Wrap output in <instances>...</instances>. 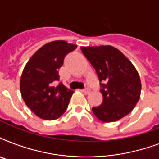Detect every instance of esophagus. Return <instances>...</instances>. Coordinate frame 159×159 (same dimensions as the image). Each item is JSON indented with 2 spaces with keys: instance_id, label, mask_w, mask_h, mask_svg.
<instances>
[{
  "instance_id": "obj_1",
  "label": "esophagus",
  "mask_w": 159,
  "mask_h": 159,
  "mask_svg": "<svg viewBox=\"0 0 159 159\" xmlns=\"http://www.w3.org/2000/svg\"><path fill=\"white\" fill-rule=\"evenodd\" d=\"M82 92H83V93H85V94H89L90 92H91V90H90L89 88H87V87H86V88H84V89L82 90Z\"/></svg>"
}]
</instances>
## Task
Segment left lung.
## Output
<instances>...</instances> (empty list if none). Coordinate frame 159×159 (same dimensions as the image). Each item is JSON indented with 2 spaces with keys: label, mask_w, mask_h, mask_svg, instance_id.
Instances as JSON below:
<instances>
[{
  "label": "left lung",
  "mask_w": 159,
  "mask_h": 159,
  "mask_svg": "<svg viewBox=\"0 0 159 159\" xmlns=\"http://www.w3.org/2000/svg\"><path fill=\"white\" fill-rule=\"evenodd\" d=\"M81 49L101 82L103 102L101 106L92 107L95 116L103 122H114L127 116L140 97V78L134 66L111 45L81 47Z\"/></svg>",
  "instance_id": "8db88e82"
}]
</instances>
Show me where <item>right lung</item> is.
<instances>
[{"label":"right lung","instance_id":"add662e5","mask_svg":"<svg viewBox=\"0 0 159 159\" xmlns=\"http://www.w3.org/2000/svg\"><path fill=\"white\" fill-rule=\"evenodd\" d=\"M77 45L56 40L46 43L37 50L25 66L20 77V92L24 102L39 118L53 120L64 113L73 91L59 81L58 70L65 56Z\"/></svg>","mask_w":159,"mask_h":159}]
</instances>
